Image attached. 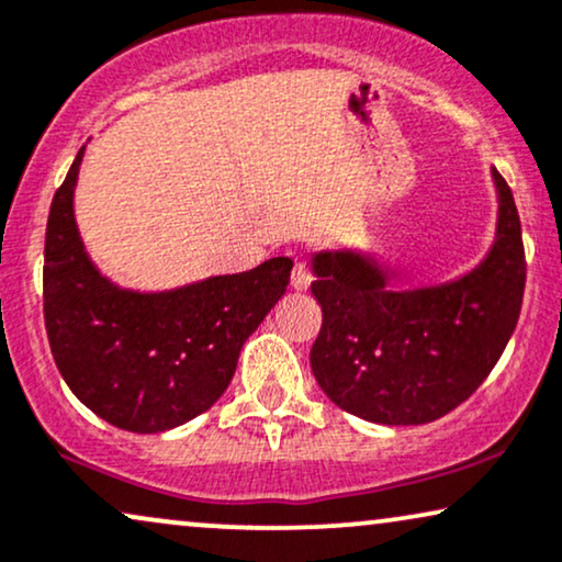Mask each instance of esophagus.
I'll return each mask as SVG.
<instances>
[{
    "label": "esophagus",
    "mask_w": 562,
    "mask_h": 562,
    "mask_svg": "<svg viewBox=\"0 0 562 562\" xmlns=\"http://www.w3.org/2000/svg\"><path fill=\"white\" fill-rule=\"evenodd\" d=\"M311 282H314V272H311L303 261H297V265L293 267V277H290V285H293L295 290H308Z\"/></svg>",
    "instance_id": "34e87169"
}]
</instances>
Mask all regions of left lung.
<instances>
[{"instance_id":"8db88e82","label":"left lung","mask_w":562,"mask_h":562,"mask_svg":"<svg viewBox=\"0 0 562 562\" xmlns=\"http://www.w3.org/2000/svg\"><path fill=\"white\" fill-rule=\"evenodd\" d=\"M493 179L498 236L487 259L449 285L389 290L368 257L316 254L311 293L324 322L311 368L337 407L381 425L432 423L498 363L521 314L527 259L514 194L498 170Z\"/></svg>"}]
</instances>
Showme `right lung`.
Returning <instances> with one entry per match:
<instances>
[{"label":"right lung","mask_w":562,"mask_h":562,"mask_svg":"<svg viewBox=\"0 0 562 562\" xmlns=\"http://www.w3.org/2000/svg\"><path fill=\"white\" fill-rule=\"evenodd\" d=\"M82 153L52 199L44 318L61 379L85 407L132 432H162L207 412L240 347L285 295L293 261L269 259L168 293L122 290L98 272L75 223Z\"/></svg>","instance_id":"1"}]
</instances>
